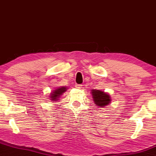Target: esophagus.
<instances>
[{"instance_id": "esophagus-1", "label": "esophagus", "mask_w": 156, "mask_h": 156, "mask_svg": "<svg viewBox=\"0 0 156 156\" xmlns=\"http://www.w3.org/2000/svg\"><path fill=\"white\" fill-rule=\"evenodd\" d=\"M76 88L77 89H81L82 88V85L81 84H76Z\"/></svg>"}]
</instances>
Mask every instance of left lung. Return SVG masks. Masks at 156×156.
<instances>
[{"mask_svg":"<svg viewBox=\"0 0 156 156\" xmlns=\"http://www.w3.org/2000/svg\"><path fill=\"white\" fill-rule=\"evenodd\" d=\"M92 96L93 101L99 108H103L110 104L112 99L110 94L101 90L92 89Z\"/></svg>","mask_w":156,"mask_h":156,"instance_id":"1","label":"left lung"}]
</instances>
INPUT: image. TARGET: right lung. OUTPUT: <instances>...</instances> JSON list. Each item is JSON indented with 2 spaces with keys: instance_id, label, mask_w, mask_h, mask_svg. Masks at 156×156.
<instances>
[{
  "instance_id": "add662e5",
  "label": "right lung",
  "mask_w": 156,
  "mask_h": 156,
  "mask_svg": "<svg viewBox=\"0 0 156 156\" xmlns=\"http://www.w3.org/2000/svg\"><path fill=\"white\" fill-rule=\"evenodd\" d=\"M67 87H58L57 89H54L53 91H52V92L51 93L49 96V99L51 100V101L53 102H56L57 101H58V99L61 98V96L62 95V94L64 93L67 91Z\"/></svg>"
}]
</instances>
